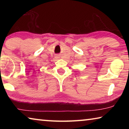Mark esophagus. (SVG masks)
<instances>
[{
	"label": "esophagus",
	"instance_id": "34e87169",
	"mask_svg": "<svg viewBox=\"0 0 129 129\" xmlns=\"http://www.w3.org/2000/svg\"><path fill=\"white\" fill-rule=\"evenodd\" d=\"M57 57H58V56H57Z\"/></svg>",
	"mask_w": 129,
	"mask_h": 129
}]
</instances>
